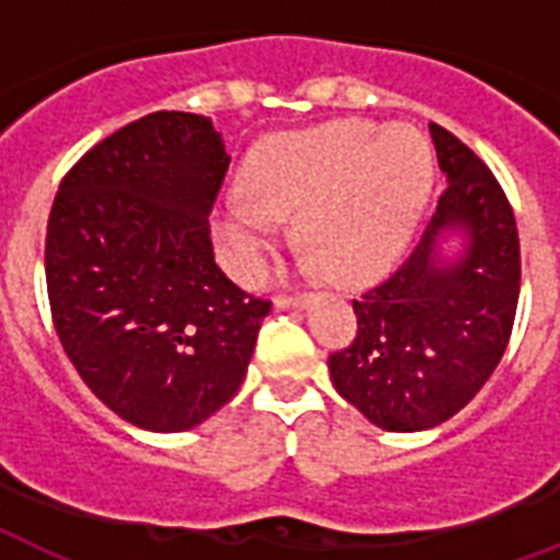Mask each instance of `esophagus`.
<instances>
[{
  "mask_svg": "<svg viewBox=\"0 0 560 560\" xmlns=\"http://www.w3.org/2000/svg\"><path fill=\"white\" fill-rule=\"evenodd\" d=\"M307 296L305 293H279V296L272 299V305L276 307H299L305 305Z\"/></svg>",
  "mask_w": 560,
  "mask_h": 560,
  "instance_id": "obj_1",
  "label": "esophagus"
}]
</instances>
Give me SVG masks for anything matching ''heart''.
<instances>
[{
    "instance_id": "b5f03b06",
    "label": "heart",
    "mask_w": 560,
    "mask_h": 560,
    "mask_svg": "<svg viewBox=\"0 0 560 560\" xmlns=\"http://www.w3.org/2000/svg\"><path fill=\"white\" fill-rule=\"evenodd\" d=\"M433 186V153L416 127L342 118L281 136L255 153L244 194L214 211V241L229 272L255 281L267 267L276 220L296 218L299 244L340 281L395 264Z\"/></svg>"
}]
</instances>
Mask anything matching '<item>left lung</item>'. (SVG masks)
Returning a JSON list of instances; mask_svg holds the SVG:
<instances>
[{
  "mask_svg": "<svg viewBox=\"0 0 560 560\" xmlns=\"http://www.w3.org/2000/svg\"><path fill=\"white\" fill-rule=\"evenodd\" d=\"M447 188L407 261L354 299L358 337L328 358L334 389L389 433L456 416L494 374L521 296V237L509 197L451 130L430 125ZM466 241L444 259L443 237Z\"/></svg>",
  "mask_w": 560,
  "mask_h": 560,
  "instance_id": "1",
  "label": "left lung"
}]
</instances>
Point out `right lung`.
<instances>
[{"label": "right lung", "instance_id": "right-lung-1", "mask_svg": "<svg viewBox=\"0 0 560 560\" xmlns=\"http://www.w3.org/2000/svg\"><path fill=\"white\" fill-rule=\"evenodd\" d=\"M206 116L160 109L74 162L46 232V288L66 358L118 418L183 433L232 400L267 299L214 264L209 211L226 177Z\"/></svg>", "mask_w": 560, "mask_h": 560}]
</instances>
